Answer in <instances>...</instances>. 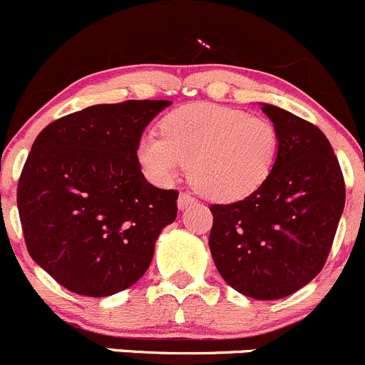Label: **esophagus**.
I'll return each mask as SVG.
<instances>
[{"label": "esophagus", "mask_w": 365, "mask_h": 365, "mask_svg": "<svg viewBox=\"0 0 365 365\" xmlns=\"http://www.w3.org/2000/svg\"><path fill=\"white\" fill-rule=\"evenodd\" d=\"M193 202H195V198L191 197L190 193H181V195H179V198H178V205H179V209H181V211H184V209H186L190 204H193Z\"/></svg>", "instance_id": "1"}]
</instances>
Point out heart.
Returning a JSON list of instances; mask_svg holds the SVG:
<instances>
[{"mask_svg": "<svg viewBox=\"0 0 365 365\" xmlns=\"http://www.w3.org/2000/svg\"><path fill=\"white\" fill-rule=\"evenodd\" d=\"M279 154L269 118L236 108L193 103L161 122V136L140 138L136 158L153 181L168 184L190 163V182L209 200L234 202L264 184Z\"/></svg>", "mask_w": 365, "mask_h": 365, "instance_id": "heart-1", "label": "heart"}]
</instances>
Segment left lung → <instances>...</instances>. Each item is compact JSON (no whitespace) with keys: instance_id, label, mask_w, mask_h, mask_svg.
<instances>
[{"instance_id":"left-lung-1","label":"left lung","mask_w":365,"mask_h":365,"mask_svg":"<svg viewBox=\"0 0 365 365\" xmlns=\"http://www.w3.org/2000/svg\"><path fill=\"white\" fill-rule=\"evenodd\" d=\"M279 131V154L264 184L234 204H212L209 248L230 287L255 300H279L323 269L344 209L346 187L319 128L261 104Z\"/></svg>"}]
</instances>
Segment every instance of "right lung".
I'll return each instance as SVG.
<instances>
[{
	"instance_id": "obj_1",
	"label": "right lung",
	"mask_w": 365,
	"mask_h": 365,
	"mask_svg": "<svg viewBox=\"0 0 365 365\" xmlns=\"http://www.w3.org/2000/svg\"><path fill=\"white\" fill-rule=\"evenodd\" d=\"M170 104H96L35 138L17 184L24 241L72 293L101 298L131 287L178 216V191L147 182L136 158L143 129Z\"/></svg>"
}]
</instances>
